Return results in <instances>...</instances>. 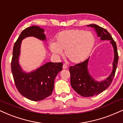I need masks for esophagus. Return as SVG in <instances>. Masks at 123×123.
<instances>
[{
	"label": "esophagus",
	"mask_w": 123,
	"mask_h": 123,
	"mask_svg": "<svg viewBox=\"0 0 123 123\" xmlns=\"http://www.w3.org/2000/svg\"><path fill=\"white\" fill-rule=\"evenodd\" d=\"M68 68V66H67L66 64H64L63 65V69H67Z\"/></svg>",
	"instance_id": "obj_1"
}]
</instances>
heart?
Listing matches in <instances>:
<instances>
[{
    "mask_svg": "<svg viewBox=\"0 0 123 123\" xmlns=\"http://www.w3.org/2000/svg\"><path fill=\"white\" fill-rule=\"evenodd\" d=\"M95 43V37L91 32L72 29L62 31L56 36V43L49 44L51 51L56 56H60L65 51V55L72 63L79 64L87 59Z\"/></svg>",
    "mask_w": 123,
    "mask_h": 123,
    "instance_id": "1",
    "label": "heart"
}]
</instances>
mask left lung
Wrapping results in <instances>:
<instances>
[{"instance_id": "8db88e82", "label": "left lung", "mask_w": 123, "mask_h": 123, "mask_svg": "<svg viewBox=\"0 0 123 123\" xmlns=\"http://www.w3.org/2000/svg\"><path fill=\"white\" fill-rule=\"evenodd\" d=\"M87 26L94 28L98 37H100V40H110V43L112 45L114 50V60L112 63V71L108 78L103 81H96L89 74L88 69L89 57L82 63L69 67L71 85L73 89L81 96L91 97L101 93L111 84L117 66L119 56L116 42L107 30L94 24L88 25Z\"/></svg>"}]
</instances>
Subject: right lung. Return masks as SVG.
<instances>
[{
  "instance_id": "right-lung-1",
  "label": "right lung",
  "mask_w": 123,
  "mask_h": 123,
  "mask_svg": "<svg viewBox=\"0 0 123 123\" xmlns=\"http://www.w3.org/2000/svg\"><path fill=\"white\" fill-rule=\"evenodd\" d=\"M44 30L36 25L24 30L14 44L11 71L15 86L21 95L32 101L42 100L52 94L55 79L62 70L63 63L48 62L34 71L26 73L22 70L19 63L22 41L25 37L34 36L45 40Z\"/></svg>"
}]
</instances>
